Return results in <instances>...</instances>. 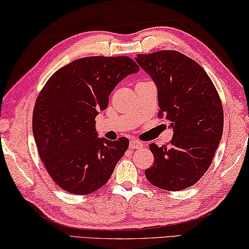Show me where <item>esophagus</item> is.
Instances as JSON below:
<instances>
[{
  "label": "esophagus",
  "mask_w": 249,
  "mask_h": 249,
  "mask_svg": "<svg viewBox=\"0 0 249 249\" xmlns=\"http://www.w3.org/2000/svg\"><path fill=\"white\" fill-rule=\"evenodd\" d=\"M144 144L142 143V142H140V141H138V140H131L130 141V144H129V146H130V149H141L142 146H143Z\"/></svg>",
  "instance_id": "obj_1"
}]
</instances>
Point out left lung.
Listing matches in <instances>:
<instances>
[{
    "instance_id": "obj_1",
    "label": "left lung",
    "mask_w": 249,
    "mask_h": 249,
    "mask_svg": "<svg viewBox=\"0 0 249 249\" xmlns=\"http://www.w3.org/2000/svg\"><path fill=\"white\" fill-rule=\"evenodd\" d=\"M158 88L159 117L171 121L170 145L150 144L154 157L145 177L154 186L181 191L194 185L210 168L222 139V101L209 75L177 51L136 57Z\"/></svg>"
}]
</instances>
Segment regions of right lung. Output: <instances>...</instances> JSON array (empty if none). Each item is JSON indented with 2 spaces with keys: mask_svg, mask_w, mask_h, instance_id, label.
<instances>
[{
  "mask_svg": "<svg viewBox=\"0 0 249 249\" xmlns=\"http://www.w3.org/2000/svg\"><path fill=\"white\" fill-rule=\"evenodd\" d=\"M137 71L127 56L85 57L58 69L40 90L33 134L48 174L63 190L89 194L111 177L129 140L98 138L95 118L117 85Z\"/></svg>",
  "mask_w": 249,
  "mask_h": 249,
  "instance_id": "1",
  "label": "right lung"
}]
</instances>
